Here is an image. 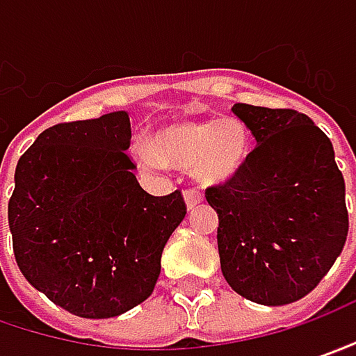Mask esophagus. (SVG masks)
Returning a JSON list of instances; mask_svg holds the SVG:
<instances>
[{
  "label": "esophagus",
  "instance_id": "obj_1",
  "mask_svg": "<svg viewBox=\"0 0 356 356\" xmlns=\"http://www.w3.org/2000/svg\"><path fill=\"white\" fill-rule=\"evenodd\" d=\"M185 203H187V207L191 209L195 205H199L201 201H203V193L199 191V189H185Z\"/></svg>",
  "mask_w": 356,
  "mask_h": 356
}]
</instances>
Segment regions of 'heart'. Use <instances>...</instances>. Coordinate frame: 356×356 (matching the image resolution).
Instances as JSON below:
<instances>
[{
  "instance_id": "heart-1",
  "label": "heart",
  "mask_w": 356,
  "mask_h": 356,
  "mask_svg": "<svg viewBox=\"0 0 356 356\" xmlns=\"http://www.w3.org/2000/svg\"><path fill=\"white\" fill-rule=\"evenodd\" d=\"M251 153L247 127L237 119H203L167 125L155 133L153 143H141V165L159 169L167 163L191 167L203 185H221L243 171Z\"/></svg>"
}]
</instances>
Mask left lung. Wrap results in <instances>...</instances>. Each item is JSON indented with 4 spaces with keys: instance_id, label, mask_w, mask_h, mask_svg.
Returning <instances> with one entry per match:
<instances>
[{
    "instance_id": "8db88e82",
    "label": "left lung",
    "mask_w": 356,
    "mask_h": 356,
    "mask_svg": "<svg viewBox=\"0 0 356 356\" xmlns=\"http://www.w3.org/2000/svg\"><path fill=\"white\" fill-rule=\"evenodd\" d=\"M257 147L235 179L207 187L219 215L221 270L261 305L309 295L341 255L348 233L345 179L331 139L295 109L235 103Z\"/></svg>"
}]
</instances>
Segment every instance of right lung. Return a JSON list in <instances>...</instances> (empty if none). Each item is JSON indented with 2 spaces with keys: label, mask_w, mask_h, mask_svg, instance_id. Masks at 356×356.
<instances>
[{
  "label": "right lung",
  "mask_w": 356,
  "mask_h": 356,
  "mask_svg": "<svg viewBox=\"0 0 356 356\" xmlns=\"http://www.w3.org/2000/svg\"><path fill=\"white\" fill-rule=\"evenodd\" d=\"M129 141L125 111L57 123L15 167L8 221L17 267L77 317H117L145 301L187 213L179 189H141Z\"/></svg>",
  "instance_id": "right-lung-1"
}]
</instances>
